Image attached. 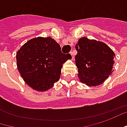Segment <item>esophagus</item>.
Listing matches in <instances>:
<instances>
[{
	"label": "esophagus",
	"instance_id": "esophagus-1",
	"mask_svg": "<svg viewBox=\"0 0 127 127\" xmlns=\"http://www.w3.org/2000/svg\"><path fill=\"white\" fill-rule=\"evenodd\" d=\"M70 54V55H71V59H72V60H73V59H74V55H73V52H71Z\"/></svg>",
	"mask_w": 127,
	"mask_h": 127
}]
</instances>
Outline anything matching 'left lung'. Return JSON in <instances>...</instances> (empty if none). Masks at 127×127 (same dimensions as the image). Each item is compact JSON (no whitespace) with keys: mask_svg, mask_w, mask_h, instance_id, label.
Wrapping results in <instances>:
<instances>
[{"mask_svg":"<svg viewBox=\"0 0 127 127\" xmlns=\"http://www.w3.org/2000/svg\"><path fill=\"white\" fill-rule=\"evenodd\" d=\"M75 64L80 81L89 87L99 86L109 77L114 64V52L107 44L82 37L75 45Z\"/></svg>","mask_w":127,"mask_h":127,"instance_id":"obj_1","label":"left lung"}]
</instances>
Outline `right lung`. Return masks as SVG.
<instances>
[{
  "label": "right lung",
  "mask_w": 127,
  "mask_h": 127,
  "mask_svg": "<svg viewBox=\"0 0 127 127\" xmlns=\"http://www.w3.org/2000/svg\"><path fill=\"white\" fill-rule=\"evenodd\" d=\"M70 54L64 55L51 37H36L26 42L16 52L17 67L24 82L37 91H46L59 80L61 70Z\"/></svg>",
  "instance_id": "1"
}]
</instances>
